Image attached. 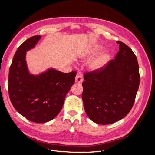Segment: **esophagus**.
<instances>
[{"label":"esophagus","mask_w":155,"mask_h":155,"mask_svg":"<svg viewBox=\"0 0 155 155\" xmlns=\"http://www.w3.org/2000/svg\"><path fill=\"white\" fill-rule=\"evenodd\" d=\"M83 80V76L81 72H78L76 77V83H82Z\"/></svg>","instance_id":"34e87169"}]
</instances>
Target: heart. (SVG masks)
<instances>
[{
	"instance_id": "1",
	"label": "heart",
	"mask_w": 155,
	"mask_h": 155,
	"mask_svg": "<svg viewBox=\"0 0 155 155\" xmlns=\"http://www.w3.org/2000/svg\"><path fill=\"white\" fill-rule=\"evenodd\" d=\"M103 46L100 45H94L89 46L83 51L81 55L82 58L87 59L94 56L102 50ZM110 58L109 51H105L97 56L90 64V67L92 70H100L105 67Z\"/></svg>"
}]
</instances>
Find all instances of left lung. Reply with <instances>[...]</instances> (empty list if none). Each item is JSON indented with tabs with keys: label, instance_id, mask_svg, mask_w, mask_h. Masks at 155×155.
Here are the masks:
<instances>
[{
	"label": "left lung",
	"instance_id": "8db88e82",
	"mask_svg": "<svg viewBox=\"0 0 155 155\" xmlns=\"http://www.w3.org/2000/svg\"><path fill=\"white\" fill-rule=\"evenodd\" d=\"M119 51L100 70L84 74L82 100L87 115L97 124L116 122L132 109L140 84L139 66L127 45L116 41Z\"/></svg>",
	"mask_w": 155,
	"mask_h": 155
}]
</instances>
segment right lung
Listing matches in <instances>:
<instances>
[{"label":"right lung","instance_id":"add662e5","mask_svg":"<svg viewBox=\"0 0 155 155\" xmlns=\"http://www.w3.org/2000/svg\"><path fill=\"white\" fill-rule=\"evenodd\" d=\"M41 38V35L33 36L18 48L8 76L9 96L13 106L27 120L39 124L58 116L76 76V71L63 73L52 68L38 75L29 72L26 51L34 48Z\"/></svg>","mask_w":155,"mask_h":155}]
</instances>
